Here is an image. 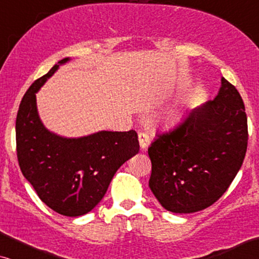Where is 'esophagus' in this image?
Masks as SVG:
<instances>
[{
    "label": "esophagus",
    "mask_w": 259,
    "mask_h": 259,
    "mask_svg": "<svg viewBox=\"0 0 259 259\" xmlns=\"http://www.w3.org/2000/svg\"><path fill=\"white\" fill-rule=\"evenodd\" d=\"M138 139H139L140 147L143 148V150H146L148 145H150V141H151L148 133H146V132H139V134H138Z\"/></svg>",
    "instance_id": "34e87169"
}]
</instances>
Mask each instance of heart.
<instances>
[{
  "label": "heart",
  "mask_w": 259,
  "mask_h": 259,
  "mask_svg": "<svg viewBox=\"0 0 259 259\" xmlns=\"http://www.w3.org/2000/svg\"><path fill=\"white\" fill-rule=\"evenodd\" d=\"M179 118V111L177 108L169 109L168 112L165 113V115L161 118V122L164 123L165 126H171L175 123Z\"/></svg>",
  "instance_id": "obj_1"
}]
</instances>
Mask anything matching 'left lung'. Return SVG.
Here are the masks:
<instances>
[{
    "instance_id": "1",
    "label": "left lung",
    "mask_w": 259,
    "mask_h": 259,
    "mask_svg": "<svg viewBox=\"0 0 259 259\" xmlns=\"http://www.w3.org/2000/svg\"><path fill=\"white\" fill-rule=\"evenodd\" d=\"M247 138L243 99L222 77L213 100L190 111L179 126L158 134L148 147V186L167 211L204 210L224 194L242 167Z\"/></svg>"
}]
</instances>
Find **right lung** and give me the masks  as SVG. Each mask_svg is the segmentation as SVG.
<instances>
[{
  "label": "right lung",
  "instance_id": "1",
  "mask_svg": "<svg viewBox=\"0 0 259 259\" xmlns=\"http://www.w3.org/2000/svg\"><path fill=\"white\" fill-rule=\"evenodd\" d=\"M67 61H59L24 94L16 116V151L22 175L38 198L60 214L79 217L100 203L118 168L139 152V141L133 130L63 138L46 128L36 93Z\"/></svg>",
  "mask_w": 259,
  "mask_h": 259
}]
</instances>
